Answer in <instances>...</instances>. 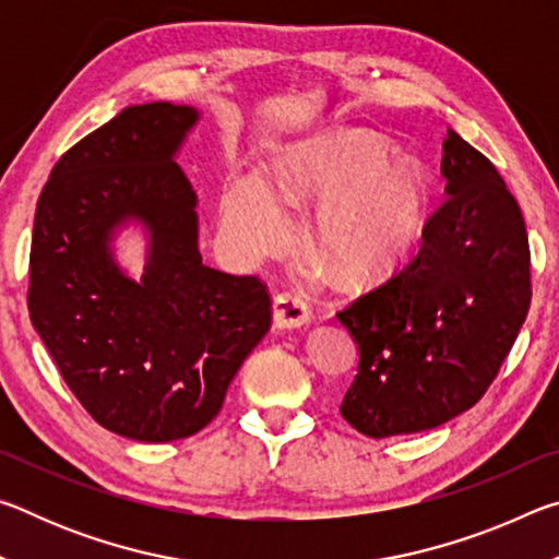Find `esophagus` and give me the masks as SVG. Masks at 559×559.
Wrapping results in <instances>:
<instances>
[{"label": "esophagus", "instance_id": "obj_1", "mask_svg": "<svg viewBox=\"0 0 559 559\" xmlns=\"http://www.w3.org/2000/svg\"><path fill=\"white\" fill-rule=\"evenodd\" d=\"M310 320L308 300L296 290H283L273 298V325L276 328H300Z\"/></svg>", "mask_w": 559, "mask_h": 559}]
</instances>
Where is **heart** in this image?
<instances>
[{"mask_svg":"<svg viewBox=\"0 0 559 559\" xmlns=\"http://www.w3.org/2000/svg\"><path fill=\"white\" fill-rule=\"evenodd\" d=\"M290 204L320 200L313 241L323 266L345 286H370L404 266L427 234L431 182L416 159L392 155L365 130H320L278 157ZM224 224L251 253L283 246L288 219L259 177H236L224 194Z\"/></svg>","mask_w":559,"mask_h":559,"instance_id":"1","label":"heart"}]
</instances>
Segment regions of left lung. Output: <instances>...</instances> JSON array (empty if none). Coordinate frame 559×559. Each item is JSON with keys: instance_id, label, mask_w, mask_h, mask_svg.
Returning <instances> with one entry per match:
<instances>
[{"instance_id": "left-lung-1", "label": "left lung", "mask_w": 559, "mask_h": 559, "mask_svg": "<svg viewBox=\"0 0 559 559\" xmlns=\"http://www.w3.org/2000/svg\"><path fill=\"white\" fill-rule=\"evenodd\" d=\"M441 175L447 202L419 253L337 313L359 349L340 414L372 439L427 431L471 409L533 296L523 212L493 163L449 130Z\"/></svg>"}]
</instances>
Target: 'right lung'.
<instances>
[{
  "label": "right lung",
  "mask_w": 559,
  "mask_h": 559,
  "mask_svg": "<svg viewBox=\"0 0 559 559\" xmlns=\"http://www.w3.org/2000/svg\"><path fill=\"white\" fill-rule=\"evenodd\" d=\"M197 120L165 100L120 110L53 165L34 216L36 333L100 427L147 443L204 429L271 328L257 276L202 263L197 194L175 163ZM132 221L148 231L140 282L109 249Z\"/></svg>",
  "instance_id": "obj_1"
}]
</instances>
